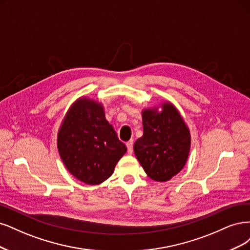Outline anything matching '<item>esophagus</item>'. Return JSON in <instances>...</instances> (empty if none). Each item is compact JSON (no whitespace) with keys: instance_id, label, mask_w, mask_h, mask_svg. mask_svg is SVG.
I'll use <instances>...</instances> for the list:
<instances>
[{"instance_id":"1","label":"esophagus","mask_w":250,"mask_h":250,"mask_svg":"<svg viewBox=\"0 0 250 250\" xmlns=\"http://www.w3.org/2000/svg\"><path fill=\"white\" fill-rule=\"evenodd\" d=\"M133 144H134L133 140H130V141L126 143V147H127V152H128V154H132V152H133Z\"/></svg>"}]
</instances>
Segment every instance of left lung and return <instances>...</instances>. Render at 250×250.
<instances>
[{
	"label": "left lung",
	"instance_id": "left-lung-1",
	"mask_svg": "<svg viewBox=\"0 0 250 250\" xmlns=\"http://www.w3.org/2000/svg\"><path fill=\"white\" fill-rule=\"evenodd\" d=\"M159 107L142 111L143 135L134 144V152L151 180L169 181L187 162L190 131L173 104L165 102Z\"/></svg>",
	"mask_w": 250,
	"mask_h": 250
}]
</instances>
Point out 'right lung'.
I'll use <instances>...</instances> for the list:
<instances>
[{"instance_id":"add662e5","label":"right lung","mask_w":250,"mask_h":250,"mask_svg":"<svg viewBox=\"0 0 250 250\" xmlns=\"http://www.w3.org/2000/svg\"><path fill=\"white\" fill-rule=\"evenodd\" d=\"M57 147L67 170L87 185L109 179L125 152L104 117L102 103L80 98L71 104L59 127Z\"/></svg>"}]
</instances>
